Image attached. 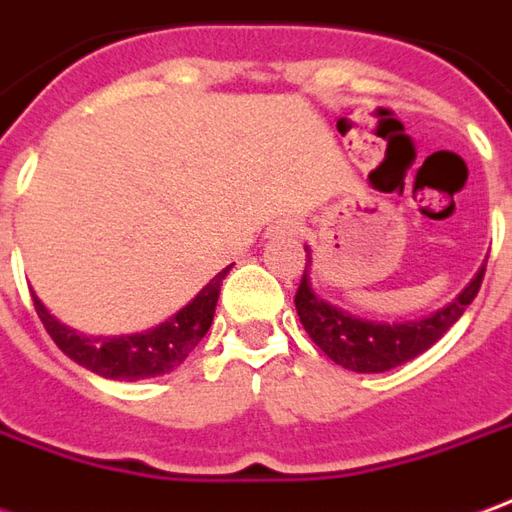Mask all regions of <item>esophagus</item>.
I'll list each match as a JSON object with an SVG mask.
<instances>
[{"instance_id": "obj_1", "label": "esophagus", "mask_w": 512, "mask_h": 512, "mask_svg": "<svg viewBox=\"0 0 512 512\" xmlns=\"http://www.w3.org/2000/svg\"><path fill=\"white\" fill-rule=\"evenodd\" d=\"M296 235H299L296 219H280L268 227V238H296Z\"/></svg>"}]
</instances>
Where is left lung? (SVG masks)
<instances>
[{
    "label": "left lung",
    "mask_w": 512,
    "mask_h": 512,
    "mask_svg": "<svg viewBox=\"0 0 512 512\" xmlns=\"http://www.w3.org/2000/svg\"><path fill=\"white\" fill-rule=\"evenodd\" d=\"M305 252V274H302L299 291H296V299H293L299 321H302L307 335L313 338V343L330 357L332 363L349 368V371H360V374L391 371V368L418 357L421 352H427L432 343L441 341L443 332L466 313V307L474 302V296H477L482 285V277H485V266H480L474 280L468 282L449 305H443L441 310H435V313L424 318L388 324V321H368V318L352 316L341 307L330 305L327 299H321L310 285L313 257H310L307 246Z\"/></svg>",
    "instance_id": "left-lung-1"
}]
</instances>
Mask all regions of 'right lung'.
I'll return each instance as SVG.
<instances>
[{
    "label": "right lung",
    "instance_id": "1",
    "mask_svg": "<svg viewBox=\"0 0 512 512\" xmlns=\"http://www.w3.org/2000/svg\"><path fill=\"white\" fill-rule=\"evenodd\" d=\"M227 266L202 291L196 293L180 313L166 318L152 330L132 332V335H85L60 324L44 302L32 293L35 313L44 321L46 332L60 346L63 355H69L74 363L94 371L107 380H146L157 374H169L180 366L185 357L196 349L213 324L216 302H219L221 280L227 277Z\"/></svg>",
    "mask_w": 512,
    "mask_h": 512
}]
</instances>
